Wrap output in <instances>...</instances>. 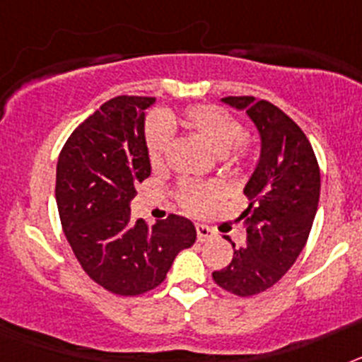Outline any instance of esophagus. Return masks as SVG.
<instances>
[{
    "label": "esophagus",
    "mask_w": 362,
    "mask_h": 362,
    "mask_svg": "<svg viewBox=\"0 0 362 362\" xmlns=\"http://www.w3.org/2000/svg\"><path fill=\"white\" fill-rule=\"evenodd\" d=\"M196 232H197V239L199 241H206V239L216 238V232L210 230L206 225H196Z\"/></svg>",
    "instance_id": "1"
}]
</instances>
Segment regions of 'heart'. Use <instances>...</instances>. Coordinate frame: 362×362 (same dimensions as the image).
<instances>
[{
    "instance_id": "obj_1",
    "label": "heart",
    "mask_w": 362,
    "mask_h": 362,
    "mask_svg": "<svg viewBox=\"0 0 362 362\" xmlns=\"http://www.w3.org/2000/svg\"><path fill=\"white\" fill-rule=\"evenodd\" d=\"M181 121L212 152H216L217 156H226V161L230 165H241L245 161L246 153H248L246 146L241 143V139L245 137V129L232 114L216 105H196L183 112ZM170 141V127L166 124V121L159 119V117L150 121L148 129H146V152H148L150 165L153 168H161L165 165ZM221 196H223V188L216 183L185 181L177 188V201L190 214L206 212L210 204L219 199Z\"/></svg>"
}]
</instances>
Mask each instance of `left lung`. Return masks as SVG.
Returning a JSON list of instances; mask_svg holds the SVG:
<instances>
[{"label": "left lung", "instance_id": "left-lung-1", "mask_svg": "<svg viewBox=\"0 0 362 362\" xmlns=\"http://www.w3.org/2000/svg\"><path fill=\"white\" fill-rule=\"evenodd\" d=\"M245 110L261 137V156L245 187L250 204L241 214L246 245L212 277L239 297L261 293L292 268L312 230L321 192V174L305 132L281 108L252 95L221 99Z\"/></svg>", "mask_w": 362, "mask_h": 362}]
</instances>
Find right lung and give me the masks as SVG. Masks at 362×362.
Listing matches in <instances>:
<instances>
[{
  "label": "right lung",
  "instance_id": "right-lung-1",
  "mask_svg": "<svg viewBox=\"0 0 362 362\" xmlns=\"http://www.w3.org/2000/svg\"><path fill=\"white\" fill-rule=\"evenodd\" d=\"M156 98L117 95L70 134L56 170L63 232L90 279L117 296L165 281L175 255L196 243V226L168 216L153 226L130 216L136 185L150 175L145 110Z\"/></svg>",
  "mask_w": 362,
  "mask_h": 362
}]
</instances>
